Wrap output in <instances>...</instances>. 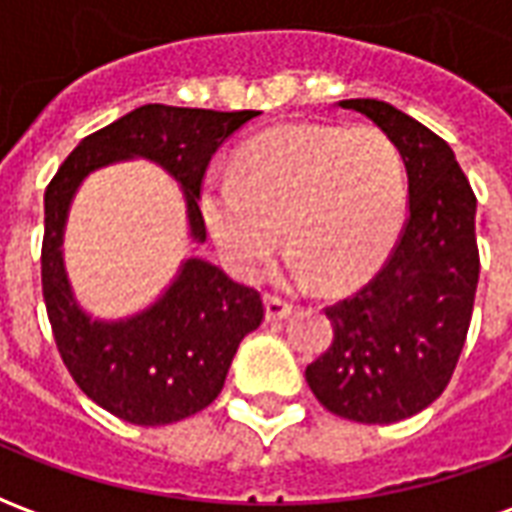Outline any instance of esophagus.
Returning <instances> with one entry per match:
<instances>
[{"mask_svg":"<svg viewBox=\"0 0 512 512\" xmlns=\"http://www.w3.org/2000/svg\"><path fill=\"white\" fill-rule=\"evenodd\" d=\"M290 312H293V304H290L288 299L268 293L266 296V318L268 321H282V318H288Z\"/></svg>","mask_w":512,"mask_h":512,"instance_id":"obj_1","label":"esophagus"}]
</instances>
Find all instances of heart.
<instances>
[{"instance_id": "heart-1", "label": "heart", "mask_w": 512, "mask_h": 512, "mask_svg": "<svg viewBox=\"0 0 512 512\" xmlns=\"http://www.w3.org/2000/svg\"><path fill=\"white\" fill-rule=\"evenodd\" d=\"M202 219L238 277H257L277 246L299 282L340 290L365 282L395 244L406 167L373 126H279L246 142L233 175L202 183Z\"/></svg>"}]
</instances>
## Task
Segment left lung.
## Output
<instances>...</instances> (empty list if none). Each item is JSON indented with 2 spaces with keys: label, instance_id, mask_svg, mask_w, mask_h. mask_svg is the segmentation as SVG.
<instances>
[{
  "label": "left lung",
  "instance_id": "8db88e82",
  "mask_svg": "<svg viewBox=\"0 0 512 512\" xmlns=\"http://www.w3.org/2000/svg\"><path fill=\"white\" fill-rule=\"evenodd\" d=\"M340 106L370 117L397 145L408 216L376 277L323 310L334 340L304 376L337 417L389 425L428 408L455 373L480 279L477 197L450 145L414 117L376 98Z\"/></svg>",
  "mask_w": 512,
  "mask_h": 512
}]
</instances>
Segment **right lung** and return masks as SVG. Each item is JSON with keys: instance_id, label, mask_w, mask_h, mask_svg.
<instances>
[{"instance_id": "1", "label": "right lung", "mask_w": 512, "mask_h": 512, "mask_svg": "<svg viewBox=\"0 0 512 512\" xmlns=\"http://www.w3.org/2000/svg\"><path fill=\"white\" fill-rule=\"evenodd\" d=\"M260 112H213L145 104L84 136L46 186L40 249L43 301L62 362L84 395L134 425H169L219 397L238 343L266 318L263 296L222 268L186 260L175 285L131 321H90L62 271V227L87 172L117 158L145 156L180 180L189 197L191 235L205 241L200 194L205 169L224 139Z\"/></svg>"}]
</instances>
